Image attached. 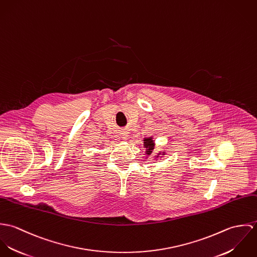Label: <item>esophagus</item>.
Returning <instances> with one entry per match:
<instances>
[{
  "instance_id": "obj_1",
  "label": "esophagus",
  "mask_w": 257,
  "mask_h": 257,
  "mask_svg": "<svg viewBox=\"0 0 257 257\" xmlns=\"http://www.w3.org/2000/svg\"><path fill=\"white\" fill-rule=\"evenodd\" d=\"M119 135H120V138H121L123 141H126V140H127V138H128L130 133H128V131H127V130L122 128V130H120V131H119Z\"/></svg>"
}]
</instances>
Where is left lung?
<instances>
[{
    "label": "left lung",
    "mask_w": 257,
    "mask_h": 257,
    "mask_svg": "<svg viewBox=\"0 0 257 257\" xmlns=\"http://www.w3.org/2000/svg\"><path fill=\"white\" fill-rule=\"evenodd\" d=\"M144 147L146 148V156L147 158H148V156L150 155H153V159L156 160L158 158H162V156H164L166 154L165 151H159L155 154L152 153V151L154 150V147H155V142L153 140L152 137H149V138H145L144 139Z\"/></svg>",
    "instance_id": "left-lung-1"
}]
</instances>
